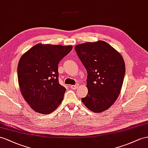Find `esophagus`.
Listing matches in <instances>:
<instances>
[{"label":"esophagus","mask_w":148,"mask_h":148,"mask_svg":"<svg viewBox=\"0 0 148 148\" xmlns=\"http://www.w3.org/2000/svg\"><path fill=\"white\" fill-rule=\"evenodd\" d=\"M70 87L72 89H76L77 88L78 85H71Z\"/></svg>","instance_id":"obj_1"}]
</instances>
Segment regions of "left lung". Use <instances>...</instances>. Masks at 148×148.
Returning <instances> with one entry per match:
<instances>
[{
    "label": "left lung",
    "instance_id": "1",
    "mask_svg": "<svg viewBox=\"0 0 148 148\" xmlns=\"http://www.w3.org/2000/svg\"><path fill=\"white\" fill-rule=\"evenodd\" d=\"M75 50L88 72V94L82 98L89 110H107L118 97L125 75L122 56L103 40L75 45Z\"/></svg>",
    "mask_w": 148,
    "mask_h": 148
}]
</instances>
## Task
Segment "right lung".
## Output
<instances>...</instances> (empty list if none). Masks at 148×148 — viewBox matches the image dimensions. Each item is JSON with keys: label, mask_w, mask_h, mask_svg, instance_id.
<instances>
[{"label": "right lung", "mask_w": 148, "mask_h": 148, "mask_svg": "<svg viewBox=\"0 0 148 148\" xmlns=\"http://www.w3.org/2000/svg\"><path fill=\"white\" fill-rule=\"evenodd\" d=\"M72 45L38 44L22 56L18 82L25 101L37 112L48 114L62 103L66 88L59 83L58 64Z\"/></svg>", "instance_id": "1"}]
</instances>
